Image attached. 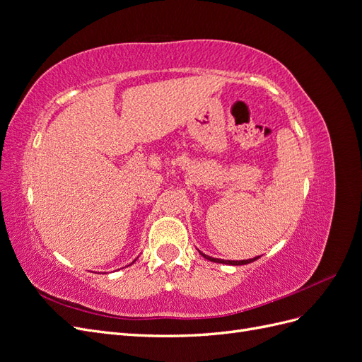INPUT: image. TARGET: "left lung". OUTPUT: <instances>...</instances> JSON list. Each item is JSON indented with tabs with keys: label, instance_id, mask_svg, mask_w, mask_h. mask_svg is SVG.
<instances>
[{
	"label": "left lung",
	"instance_id": "8db88e82",
	"mask_svg": "<svg viewBox=\"0 0 362 362\" xmlns=\"http://www.w3.org/2000/svg\"><path fill=\"white\" fill-rule=\"evenodd\" d=\"M199 254H201L204 258L210 259V261H214V262H222V264H231V266H243V264H247V262H252V261L258 259V257H257V258H252V259H242V261H229V259H228V261H225V259H218V258L208 257V255L202 254V252H199Z\"/></svg>",
	"mask_w": 362,
	"mask_h": 362
}]
</instances>
